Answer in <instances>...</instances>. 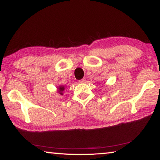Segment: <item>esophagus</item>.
<instances>
[{
    "label": "esophagus",
    "instance_id": "34e87169",
    "mask_svg": "<svg viewBox=\"0 0 160 160\" xmlns=\"http://www.w3.org/2000/svg\"><path fill=\"white\" fill-rule=\"evenodd\" d=\"M79 82H80V83H84V82H85V78H82V80H80Z\"/></svg>",
    "mask_w": 160,
    "mask_h": 160
}]
</instances>
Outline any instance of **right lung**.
<instances>
[{"label": "right lung", "mask_w": 160, "mask_h": 160, "mask_svg": "<svg viewBox=\"0 0 160 160\" xmlns=\"http://www.w3.org/2000/svg\"><path fill=\"white\" fill-rule=\"evenodd\" d=\"M64 86H60L58 88V93H60L61 94H63V93H62V92H63L64 90Z\"/></svg>", "instance_id": "right-lung-1"}]
</instances>
